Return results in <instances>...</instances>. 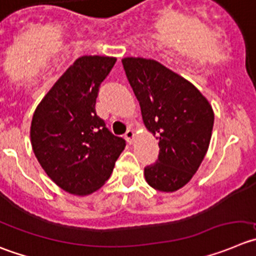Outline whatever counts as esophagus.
Masks as SVG:
<instances>
[{"label":"esophagus","instance_id":"esophagus-1","mask_svg":"<svg viewBox=\"0 0 256 256\" xmlns=\"http://www.w3.org/2000/svg\"><path fill=\"white\" fill-rule=\"evenodd\" d=\"M134 138H135V134H134L132 130H128L125 132V139L128 144H132L134 142Z\"/></svg>","mask_w":256,"mask_h":256}]
</instances>
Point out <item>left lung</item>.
<instances>
[{
    "instance_id": "left-lung-1",
    "label": "left lung",
    "mask_w": 256,
    "mask_h": 256,
    "mask_svg": "<svg viewBox=\"0 0 256 256\" xmlns=\"http://www.w3.org/2000/svg\"><path fill=\"white\" fill-rule=\"evenodd\" d=\"M145 128L159 140V155L144 169L148 184L174 192L190 182L208 150L214 114L194 86L152 59L124 58Z\"/></svg>"
}]
</instances>
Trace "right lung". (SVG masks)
Returning a JSON list of instances; mask_svg holds the SVG:
<instances>
[{
  "mask_svg": "<svg viewBox=\"0 0 256 256\" xmlns=\"http://www.w3.org/2000/svg\"><path fill=\"white\" fill-rule=\"evenodd\" d=\"M116 63L114 56L78 58L38 104L31 146L52 182L72 194L87 196L104 184L126 142L96 114V98Z\"/></svg>",
  "mask_w": 256,
  "mask_h": 256,
  "instance_id": "1",
  "label": "right lung"
}]
</instances>
